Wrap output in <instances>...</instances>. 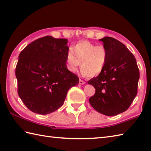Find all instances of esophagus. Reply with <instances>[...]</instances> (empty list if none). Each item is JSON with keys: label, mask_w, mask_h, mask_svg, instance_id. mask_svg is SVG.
Returning a JSON list of instances; mask_svg holds the SVG:
<instances>
[{"label": "esophagus", "mask_w": 151, "mask_h": 151, "mask_svg": "<svg viewBox=\"0 0 151 151\" xmlns=\"http://www.w3.org/2000/svg\"><path fill=\"white\" fill-rule=\"evenodd\" d=\"M79 83L80 85H84V84H85V81H84L83 80H82V79H79Z\"/></svg>", "instance_id": "34e87169"}]
</instances>
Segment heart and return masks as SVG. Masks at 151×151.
I'll return each mask as SVG.
<instances>
[{
  "label": "heart",
  "instance_id": "1",
  "mask_svg": "<svg viewBox=\"0 0 151 151\" xmlns=\"http://www.w3.org/2000/svg\"><path fill=\"white\" fill-rule=\"evenodd\" d=\"M107 59L108 51L105 45L88 41L78 43L69 49L66 55L70 71L75 72L81 63L82 73L89 78L100 75L105 69Z\"/></svg>",
  "mask_w": 151,
  "mask_h": 151
}]
</instances>
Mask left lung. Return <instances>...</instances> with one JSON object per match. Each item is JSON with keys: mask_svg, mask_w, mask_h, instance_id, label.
I'll use <instances>...</instances> for the list:
<instances>
[{"mask_svg": "<svg viewBox=\"0 0 151 151\" xmlns=\"http://www.w3.org/2000/svg\"><path fill=\"white\" fill-rule=\"evenodd\" d=\"M100 40L107 49L108 59L104 71L88 81L96 89L89 102L98 112L114 116L127 111L136 96L139 71L136 58L122 43L111 37Z\"/></svg>", "mask_w": 151, "mask_h": 151, "instance_id": "left-lung-1", "label": "left lung"}]
</instances>
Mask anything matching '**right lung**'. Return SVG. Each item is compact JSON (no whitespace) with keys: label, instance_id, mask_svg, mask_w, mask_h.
I'll return each mask as SVG.
<instances>
[{"label":"right lung","instance_id":"right-lung-1","mask_svg":"<svg viewBox=\"0 0 151 151\" xmlns=\"http://www.w3.org/2000/svg\"><path fill=\"white\" fill-rule=\"evenodd\" d=\"M67 42L65 38L42 37L19 55L15 68L17 93L34 113L55 111L63 106L69 89L79 83L78 76L67 68Z\"/></svg>","mask_w":151,"mask_h":151}]
</instances>
